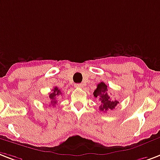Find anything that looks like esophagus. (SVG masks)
I'll return each mask as SVG.
<instances>
[{
	"label": "esophagus",
	"mask_w": 160,
	"mask_h": 160,
	"mask_svg": "<svg viewBox=\"0 0 160 160\" xmlns=\"http://www.w3.org/2000/svg\"><path fill=\"white\" fill-rule=\"evenodd\" d=\"M75 87H83L82 84H75Z\"/></svg>",
	"instance_id": "34e87169"
}]
</instances>
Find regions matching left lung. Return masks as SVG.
I'll return each mask as SVG.
<instances>
[{"label": "left lung", "instance_id": "1", "mask_svg": "<svg viewBox=\"0 0 160 160\" xmlns=\"http://www.w3.org/2000/svg\"><path fill=\"white\" fill-rule=\"evenodd\" d=\"M107 85L104 82H101L97 85V87L94 91V96L101 101L99 109L101 112H107L108 110H113L118 105V100H112L107 93Z\"/></svg>", "mask_w": 160, "mask_h": 160}]
</instances>
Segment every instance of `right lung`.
<instances>
[{"mask_svg":"<svg viewBox=\"0 0 160 160\" xmlns=\"http://www.w3.org/2000/svg\"><path fill=\"white\" fill-rule=\"evenodd\" d=\"M61 94H62V92H61V91L58 87H54L53 89L52 92L49 93V96L48 97H49V100L51 101V104L53 105V106H54L57 103V97L58 96H60Z\"/></svg>","mask_w":160,"mask_h":160,"instance_id":"obj_1","label":"right lung"}]
</instances>
